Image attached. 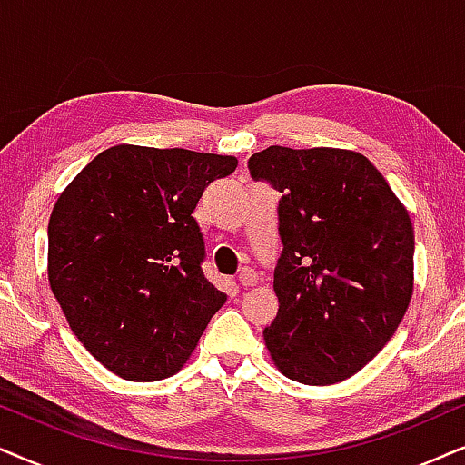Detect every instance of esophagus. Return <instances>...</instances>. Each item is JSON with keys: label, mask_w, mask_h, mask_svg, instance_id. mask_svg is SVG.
<instances>
[{"label": "esophagus", "mask_w": 465, "mask_h": 465, "mask_svg": "<svg viewBox=\"0 0 465 465\" xmlns=\"http://www.w3.org/2000/svg\"><path fill=\"white\" fill-rule=\"evenodd\" d=\"M238 281H240V284H242V287H255V284L259 282L257 270L255 268H242V270H240Z\"/></svg>", "instance_id": "obj_1"}]
</instances>
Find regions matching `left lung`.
<instances>
[{
	"label": "left lung",
	"instance_id": "1",
	"mask_svg": "<svg viewBox=\"0 0 465 465\" xmlns=\"http://www.w3.org/2000/svg\"><path fill=\"white\" fill-rule=\"evenodd\" d=\"M249 172L282 193L278 312L265 346L291 381L349 379L389 342L411 304V216L352 151L270 146L252 154Z\"/></svg>",
	"mask_w": 465,
	"mask_h": 465
}]
</instances>
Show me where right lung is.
Here are the masks:
<instances>
[{
  "label": "right lung",
  "mask_w": 465,
  "mask_h": 465,
  "mask_svg": "<svg viewBox=\"0 0 465 465\" xmlns=\"http://www.w3.org/2000/svg\"><path fill=\"white\" fill-rule=\"evenodd\" d=\"M236 157L119 144L59 195L48 221V282L72 331L110 372L176 374L227 295L203 276L193 210Z\"/></svg>",
  "instance_id": "1"
}]
</instances>
